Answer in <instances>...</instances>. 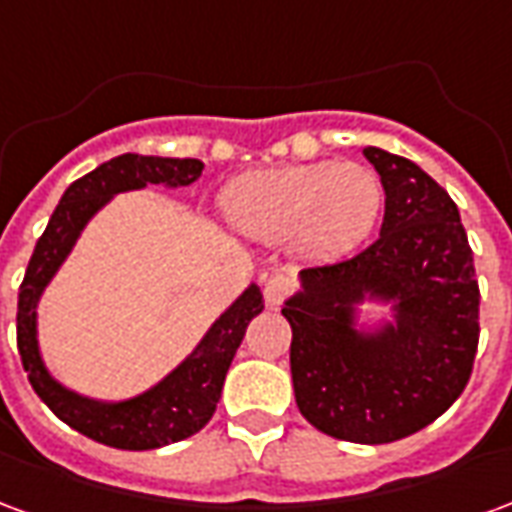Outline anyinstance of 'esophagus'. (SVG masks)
<instances>
[{
    "mask_svg": "<svg viewBox=\"0 0 512 512\" xmlns=\"http://www.w3.org/2000/svg\"><path fill=\"white\" fill-rule=\"evenodd\" d=\"M290 290H293V282L288 277H271L266 279V285H263V301H266L268 310H277L279 304L285 301Z\"/></svg>",
    "mask_w": 512,
    "mask_h": 512,
    "instance_id": "34e87169",
    "label": "esophagus"
}]
</instances>
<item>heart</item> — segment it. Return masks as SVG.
Returning <instances> with one entry per match:
<instances>
[{
    "mask_svg": "<svg viewBox=\"0 0 512 512\" xmlns=\"http://www.w3.org/2000/svg\"><path fill=\"white\" fill-rule=\"evenodd\" d=\"M224 213L238 233L260 244H282L299 260H340L373 233L384 189L362 164H299L233 180Z\"/></svg>",
    "mask_w": 512,
    "mask_h": 512,
    "instance_id": "obj_1",
    "label": "heart"
}]
</instances>
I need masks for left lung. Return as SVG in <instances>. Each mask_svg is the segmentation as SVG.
<instances>
[{
    "instance_id": "obj_1",
    "label": "left lung",
    "mask_w": 512,
    "mask_h": 512,
    "mask_svg": "<svg viewBox=\"0 0 512 512\" xmlns=\"http://www.w3.org/2000/svg\"><path fill=\"white\" fill-rule=\"evenodd\" d=\"M384 186L376 244L299 271L282 315L304 419L334 439H406L458 400L480 337V290L458 205L425 169L365 147ZM370 300L386 313L361 310Z\"/></svg>"
}]
</instances>
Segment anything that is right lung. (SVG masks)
Segmentation results:
<instances>
[{
    "label": "right lung",
    "instance_id": "1",
    "mask_svg": "<svg viewBox=\"0 0 512 512\" xmlns=\"http://www.w3.org/2000/svg\"><path fill=\"white\" fill-rule=\"evenodd\" d=\"M200 175L202 161L197 158L123 153L87 172L84 178L73 180L51 213L46 233L38 238L18 290V354L32 389L65 425L117 450H156L172 441L189 439L208 425L246 326L263 312V293L252 282L211 323V329L202 334L200 343L180 365L172 367L153 386L123 400L79 395L51 376L40 354L38 304L43 290L49 288L51 279L57 277L62 263L73 252L84 227L112 202V197L123 191L147 189L153 183L183 189Z\"/></svg>",
    "mask_w": 512,
    "mask_h": 512
}]
</instances>
